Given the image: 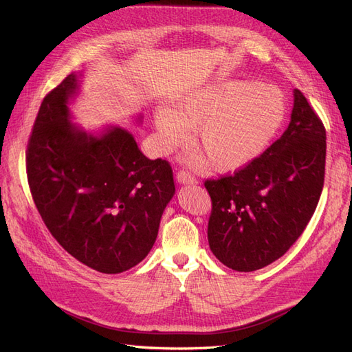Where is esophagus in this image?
<instances>
[{
	"mask_svg": "<svg viewBox=\"0 0 352 352\" xmlns=\"http://www.w3.org/2000/svg\"><path fill=\"white\" fill-rule=\"evenodd\" d=\"M176 180L180 185H195V184H198L197 179L189 172H186V170H180V172H177Z\"/></svg>",
	"mask_w": 352,
	"mask_h": 352,
	"instance_id": "esophagus-1",
	"label": "esophagus"
}]
</instances>
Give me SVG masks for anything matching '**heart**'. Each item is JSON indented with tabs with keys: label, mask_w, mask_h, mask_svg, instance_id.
<instances>
[{
	"label": "heart",
	"mask_w": 352,
	"mask_h": 352,
	"mask_svg": "<svg viewBox=\"0 0 352 352\" xmlns=\"http://www.w3.org/2000/svg\"><path fill=\"white\" fill-rule=\"evenodd\" d=\"M286 98L273 85L257 80H220L190 92L173 110L158 107L154 126L163 153L184 145L186 129H194L201 151L190 155L195 166L235 172L258 158L280 131Z\"/></svg>",
	"instance_id": "b5f03b06"
}]
</instances>
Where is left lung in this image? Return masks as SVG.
<instances>
[{
    "mask_svg": "<svg viewBox=\"0 0 352 352\" xmlns=\"http://www.w3.org/2000/svg\"><path fill=\"white\" fill-rule=\"evenodd\" d=\"M326 131L301 91L294 89L291 122L278 141L233 176L207 180L208 243L236 272L272 264L300 238L324 182Z\"/></svg>",
    "mask_w": 352,
    "mask_h": 352,
    "instance_id": "8db88e82",
    "label": "left lung"
}]
</instances>
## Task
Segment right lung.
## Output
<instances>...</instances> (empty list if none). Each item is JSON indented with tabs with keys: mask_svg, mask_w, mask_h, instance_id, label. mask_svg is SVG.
I'll return each instance as SVG.
<instances>
[{
	"mask_svg": "<svg viewBox=\"0 0 352 352\" xmlns=\"http://www.w3.org/2000/svg\"><path fill=\"white\" fill-rule=\"evenodd\" d=\"M80 78L69 74L42 101L28 145V180L61 247L88 267L116 274L151 251L176 190L173 172L166 160L146 158L120 126L88 132L72 122Z\"/></svg>",
	"mask_w": 352,
	"mask_h": 352,
	"instance_id": "add662e5",
	"label": "right lung"
}]
</instances>
